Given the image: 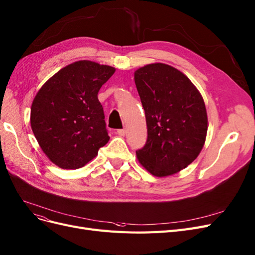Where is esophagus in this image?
Masks as SVG:
<instances>
[{"instance_id": "1", "label": "esophagus", "mask_w": 255, "mask_h": 255, "mask_svg": "<svg viewBox=\"0 0 255 255\" xmlns=\"http://www.w3.org/2000/svg\"><path fill=\"white\" fill-rule=\"evenodd\" d=\"M117 134H118L119 136H121V137H124V136H126V134H127V129H126V128L118 129V130H117Z\"/></svg>"}]
</instances>
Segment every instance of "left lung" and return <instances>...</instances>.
I'll use <instances>...</instances> for the list:
<instances>
[{"mask_svg":"<svg viewBox=\"0 0 255 255\" xmlns=\"http://www.w3.org/2000/svg\"><path fill=\"white\" fill-rule=\"evenodd\" d=\"M134 80L145 112L147 139L137 159L154 176H170L194 161L203 150L208 116L196 86L177 68L152 63Z\"/></svg>","mask_w":255,"mask_h":255,"instance_id":"1","label":"left lung"}]
</instances>
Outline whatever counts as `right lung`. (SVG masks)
I'll return each instance as SVG.
<instances>
[{"label": "right lung", "instance_id": "right-lung-1", "mask_svg": "<svg viewBox=\"0 0 255 255\" xmlns=\"http://www.w3.org/2000/svg\"><path fill=\"white\" fill-rule=\"evenodd\" d=\"M115 71L94 61H77L60 69L37 93L31 129L44 154L59 168H82L109 142L98 92Z\"/></svg>", "mask_w": 255, "mask_h": 255}]
</instances>
